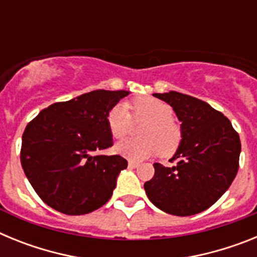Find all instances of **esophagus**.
I'll return each mask as SVG.
<instances>
[{
    "mask_svg": "<svg viewBox=\"0 0 257 257\" xmlns=\"http://www.w3.org/2000/svg\"><path fill=\"white\" fill-rule=\"evenodd\" d=\"M138 166H139V163H138V162H134V161H128V167H130V169H136Z\"/></svg>",
    "mask_w": 257,
    "mask_h": 257,
    "instance_id": "obj_1",
    "label": "esophagus"
}]
</instances>
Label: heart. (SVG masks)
<instances>
[{
    "label": "heart",
    "instance_id": "b5f03b06",
    "mask_svg": "<svg viewBox=\"0 0 257 257\" xmlns=\"http://www.w3.org/2000/svg\"><path fill=\"white\" fill-rule=\"evenodd\" d=\"M131 108L136 119L148 121L140 130L143 139L122 140L115 145V152L133 161L145 160L160 152L163 156L174 153L181 142V128L172 119L171 106L156 97L143 96L136 99ZM106 124L115 139L128 135L133 128L128 106L124 103L113 106L106 115Z\"/></svg>",
    "mask_w": 257,
    "mask_h": 257
}]
</instances>
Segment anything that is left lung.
Instances as JSON below:
<instances>
[{
	"mask_svg": "<svg viewBox=\"0 0 257 257\" xmlns=\"http://www.w3.org/2000/svg\"><path fill=\"white\" fill-rule=\"evenodd\" d=\"M172 106L181 122V142L166 167L154 163L144 184L149 201L170 215L207 210L228 190L238 171L240 140L230 121L210 104L176 91L153 94Z\"/></svg>",
	"mask_w": 257,
	"mask_h": 257,
	"instance_id": "obj_1",
	"label": "left lung"
}]
</instances>
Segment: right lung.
<instances>
[{"instance_id":"1","label":"right lung","mask_w":257,"mask_h":257,"mask_svg":"<svg viewBox=\"0 0 257 257\" xmlns=\"http://www.w3.org/2000/svg\"><path fill=\"white\" fill-rule=\"evenodd\" d=\"M130 94L96 90L41 110L23 134V170L40 198L65 215H85L110 199L121 156H92L113 144L108 112Z\"/></svg>"}]
</instances>
